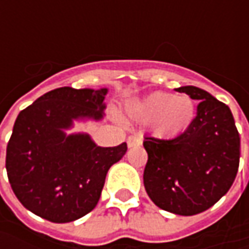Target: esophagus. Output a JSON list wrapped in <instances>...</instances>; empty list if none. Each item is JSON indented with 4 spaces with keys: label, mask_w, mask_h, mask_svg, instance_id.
<instances>
[{
    "label": "esophagus",
    "mask_w": 249,
    "mask_h": 249,
    "mask_svg": "<svg viewBox=\"0 0 249 249\" xmlns=\"http://www.w3.org/2000/svg\"><path fill=\"white\" fill-rule=\"evenodd\" d=\"M141 142H142V140L137 134H133V136H130L129 139H127V145L129 147H137Z\"/></svg>",
    "instance_id": "obj_1"
}]
</instances>
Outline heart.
Masks as SVG:
<instances>
[{
	"label": "heart",
	"mask_w": 249,
	"mask_h": 249,
	"mask_svg": "<svg viewBox=\"0 0 249 249\" xmlns=\"http://www.w3.org/2000/svg\"><path fill=\"white\" fill-rule=\"evenodd\" d=\"M134 119L154 123L159 137H176L184 133L196 119V104L188 95L155 91L130 105Z\"/></svg>",
	"instance_id": "b5f03b06"
}]
</instances>
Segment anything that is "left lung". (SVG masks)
Listing matches in <instances>:
<instances>
[{
  "mask_svg": "<svg viewBox=\"0 0 249 249\" xmlns=\"http://www.w3.org/2000/svg\"><path fill=\"white\" fill-rule=\"evenodd\" d=\"M177 91L199 101L196 119L173 139L145 137L144 187L160 209L193 216L215 205L234 183L240 134L230 108L208 91L194 86Z\"/></svg>",
  "mask_w": 249,
  "mask_h": 249,
  "instance_id": "1",
  "label": "left lung"
}]
</instances>
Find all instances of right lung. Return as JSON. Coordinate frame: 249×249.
I'll return each mask as SVG.
<instances>
[{
	"label": "right lung",
	"mask_w": 249,
	"mask_h": 249,
	"mask_svg": "<svg viewBox=\"0 0 249 249\" xmlns=\"http://www.w3.org/2000/svg\"><path fill=\"white\" fill-rule=\"evenodd\" d=\"M108 90L61 87L41 95L16 118L5 167L20 204L45 220L68 223L98 204L109 167L127 144L98 147L89 134L66 136L73 119L100 120Z\"/></svg>",
	"instance_id": "1"
}]
</instances>
